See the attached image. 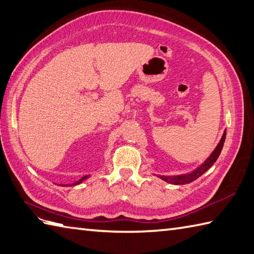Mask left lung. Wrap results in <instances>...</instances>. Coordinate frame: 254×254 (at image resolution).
Segmentation results:
<instances>
[{"label":"left lung","instance_id":"left-lung-1","mask_svg":"<svg viewBox=\"0 0 254 254\" xmlns=\"http://www.w3.org/2000/svg\"><path fill=\"white\" fill-rule=\"evenodd\" d=\"M226 139V131L222 134V138L220 142L218 143V146L216 147V149L213 151V153L210 154L209 158L206 160V161L200 165L199 168L196 169L195 171H193L192 173L185 174V175H178V177H160V179L164 180L165 182L171 183V184H175V185H180V184H189L190 182H193L194 180L198 179L201 174H204L207 170H208L211 165H213L216 160L218 159L219 154L221 152V149L224 147V142Z\"/></svg>","mask_w":254,"mask_h":254}]
</instances>
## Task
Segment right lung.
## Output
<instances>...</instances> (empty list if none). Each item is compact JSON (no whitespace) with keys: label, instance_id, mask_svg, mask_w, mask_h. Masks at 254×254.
Instances as JSON below:
<instances>
[{"label":"right lung","instance_id":"right-lung-1","mask_svg":"<svg viewBox=\"0 0 254 254\" xmlns=\"http://www.w3.org/2000/svg\"><path fill=\"white\" fill-rule=\"evenodd\" d=\"M87 178H89V175H85V177H83V178H82V179H80L79 181H77V182L73 183V184H72V185H76V184H80L81 182H83V181H84V180H86Z\"/></svg>","mask_w":254,"mask_h":254}]
</instances>
